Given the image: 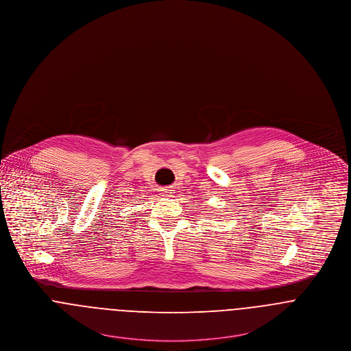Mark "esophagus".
Instances as JSON below:
<instances>
[{"instance_id": "1", "label": "esophagus", "mask_w": 351, "mask_h": 351, "mask_svg": "<svg viewBox=\"0 0 351 351\" xmlns=\"http://www.w3.org/2000/svg\"><path fill=\"white\" fill-rule=\"evenodd\" d=\"M160 192H162L163 196H171L173 193V189L171 186H165V188L160 189Z\"/></svg>"}]
</instances>
